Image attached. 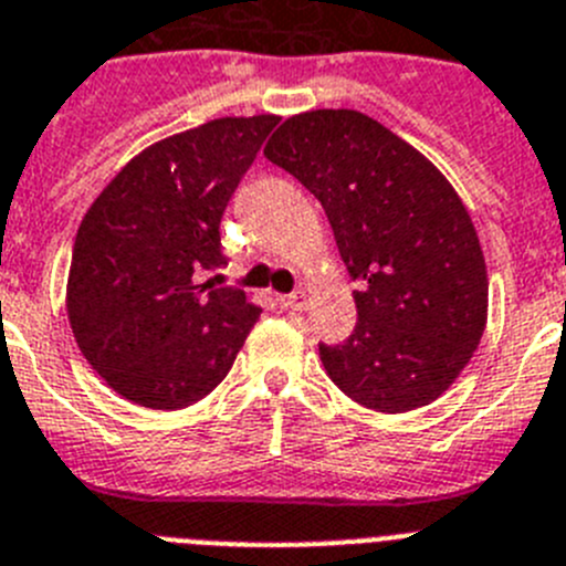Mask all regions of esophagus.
Returning a JSON list of instances; mask_svg holds the SVG:
<instances>
[{"label": "esophagus", "instance_id": "1", "mask_svg": "<svg viewBox=\"0 0 566 566\" xmlns=\"http://www.w3.org/2000/svg\"><path fill=\"white\" fill-rule=\"evenodd\" d=\"M276 302H279V307H282V310H302L304 304H307V295H304L302 290H295V293L279 295Z\"/></svg>", "mask_w": 566, "mask_h": 566}]
</instances>
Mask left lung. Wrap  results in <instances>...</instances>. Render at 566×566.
Masks as SVG:
<instances>
[{
    "mask_svg": "<svg viewBox=\"0 0 566 566\" xmlns=\"http://www.w3.org/2000/svg\"><path fill=\"white\" fill-rule=\"evenodd\" d=\"M264 157L321 202L358 282L353 335L318 344L333 384L386 415L429 406L465 369L488 318L485 256L451 182L355 109L293 115Z\"/></svg>",
    "mask_w": 566,
    "mask_h": 566,
    "instance_id": "8db88e82",
    "label": "left lung"
}]
</instances>
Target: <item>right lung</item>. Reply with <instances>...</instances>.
Instances as JSON below:
<instances>
[{
    "label": "right lung",
    "instance_id": "1",
    "mask_svg": "<svg viewBox=\"0 0 566 566\" xmlns=\"http://www.w3.org/2000/svg\"><path fill=\"white\" fill-rule=\"evenodd\" d=\"M276 115L208 120L144 149L81 220L67 315L81 353L126 400L182 409L217 389L262 310L202 282L228 264L220 222Z\"/></svg>",
    "mask_w": 566,
    "mask_h": 566
}]
</instances>
